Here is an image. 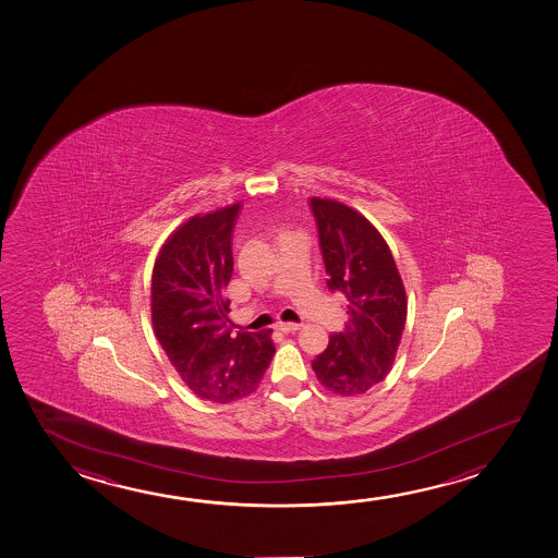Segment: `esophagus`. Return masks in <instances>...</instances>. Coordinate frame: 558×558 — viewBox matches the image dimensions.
I'll use <instances>...</instances> for the list:
<instances>
[{
    "label": "esophagus",
    "instance_id": "obj_1",
    "mask_svg": "<svg viewBox=\"0 0 558 558\" xmlns=\"http://www.w3.org/2000/svg\"><path fill=\"white\" fill-rule=\"evenodd\" d=\"M276 328L283 331V333H293V331L301 329V324H295V322H278V326H276Z\"/></svg>",
    "mask_w": 558,
    "mask_h": 558
}]
</instances>
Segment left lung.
I'll list each match as a JSON object with an SVG mask.
<instances>
[{"mask_svg": "<svg viewBox=\"0 0 558 558\" xmlns=\"http://www.w3.org/2000/svg\"><path fill=\"white\" fill-rule=\"evenodd\" d=\"M328 288L343 293L349 322L331 333L313 369L326 389L354 397L392 367L408 314L404 283L379 230L356 209L311 198Z\"/></svg>", "mask_w": 558, "mask_h": 558, "instance_id": "8db88e82", "label": "left lung"}]
</instances>
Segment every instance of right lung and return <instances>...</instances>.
Masks as SVG:
<instances>
[{"label": "right lung", "instance_id": "add662e5", "mask_svg": "<svg viewBox=\"0 0 558 558\" xmlns=\"http://www.w3.org/2000/svg\"><path fill=\"white\" fill-rule=\"evenodd\" d=\"M238 211L240 202L183 222L161 245L150 286L161 349L186 387L217 404L252 395L276 352L270 329L234 331L229 318Z\"/></svg>", "mask_w": 558, "mask_h": 558}]
</instances>
